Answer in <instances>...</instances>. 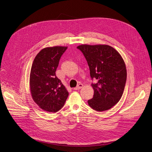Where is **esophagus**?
Returning <instances> with one entry per match:
<instances>
[{
    "label": "esophagus",
    "instance_id": "esophagus-1",
    "mask_svg": "<svg viewBox=\"0 0 152 152\" xmlns=\"http://www.w3.org/2000/svg\"><path fill=\"white\" fill-rule=\"evenodd\" d=\"M83 84H82V83H79L78 85V86L75 87V88H74V90H79V89H80V88H82V87H83Z\"/></svg>",
    "mask_w": 152,
    "mask_h": 152
}]
</instances>
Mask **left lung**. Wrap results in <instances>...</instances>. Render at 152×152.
I'll use <instances>...</instances> for the list:
<instances>
[{
  "mask_svg": "<svg viewBox=\"0 0 152 152\" xmlns=\"http://www.w3.org/2000/svg\"><path fill=\"white\" fill-rule=\"evenodd\" d=\"M77 48L87 60L91 78L97 80L91 85L94 95L88 100L89 106L99 112L109 110L119 102L124 91L126 70L123 58L108 45L82 44Z\"/></svg>",
  "mask_w": 152,
  "mask_h": 152,
  "instance_id": "1",
  "label": "left lung"
}]
</instances>
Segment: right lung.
Returning a JSON list of instances; mask_svg holds the SVG:
<instances>
[{
    "label": "right lung",
    "mask_w": 152,
    "mask_h": 152,
    "mask_svg": "<svg viewBox=\"0 0 152 152\" xmlns=\"http://www.w3.org/2000/svg\"><path fill=\"white\" fill-rule=\"evenodd\" d=\"M67 47L54 46L42 49L35 57L30 74L32 99L42 110L57 112L64 106L69 92L56 77L59 60Z\"/></svg>",
    "instance_id": "obj_1"
}]
</instances>
